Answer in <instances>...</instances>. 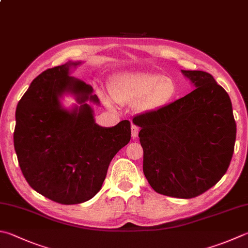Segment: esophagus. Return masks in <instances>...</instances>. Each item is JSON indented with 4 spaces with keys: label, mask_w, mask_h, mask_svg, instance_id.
<instances>
[{
    "label": "esophagus",
    "mask_w": 248,
    "mask_h": 248,
    "mask_svg": "<svg viewBox=\"0 0 248 248\" xmlns=\"http://www.w3.org/2000/svg\"><path fill=\"white\" fill-rule=\"evenodd\" d=\"M138 132H139V127L136 125H132V138L136 139L138 137Z\"/></svg>",
    "instance_id": "1"
}]
</instances>
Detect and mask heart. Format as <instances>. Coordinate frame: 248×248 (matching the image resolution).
<instances>
[{
    "instance_id": "obj_1",
    "label": "heart",
    "mask_w": 248,
    "mask_h": 248,
    "mask_svg": "<svg viewBox=\"0 0 248 248\" xmlns=\"http://www.w3.org/2000/svg\"><path fill=\"white\" fill-rule=\"evenodd\" d=\"M112 97L119 102L132 104L139 100L140 109H154L166 105L176 94L170 78L152 72H123L112 78ZM105 99L109 101L108 97Z\"/></svg>"
}]
</instances>
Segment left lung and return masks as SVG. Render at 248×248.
Segmentation results:
<instances>
[{
    "instance_id": "left-lung-1",
    "label": "left lung",
    "mask_w": 248,
    "mask_h": 248,
    "mask_svg": "<svg viewBox=\"0 0 248 248\" xmlns=\"http://www.w3.org/2000/svg\"><path fill=\"white\" fill-rule=\"evenodd\" d=\"M194 91L160 109L136 115L143 174L155 192L191 199L226 174L236 124L228 93L212 74L181 70Z\"/></svg>"
}]
</instances>
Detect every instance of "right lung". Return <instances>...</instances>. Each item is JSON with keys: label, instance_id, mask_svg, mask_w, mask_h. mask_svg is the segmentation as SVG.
I'll return each mask as SVG.
<instances>
[{"label": "right lung", "instance_id": "right-lung-1", "mask_svg": "<svg viewBox=\"0 0 248 248\" xmlns=\"http://www.w3.org/2000/svg\"><path fill=\"white\" fill-rule=\"evenodd\" d=\"M68 62L45 70L30 84L16 108L14 147L28 184L60 204H78L101 189L112 158L130 140L129 121L102 127L87 101L99 105L93 87L74 77ZM72 94L78 105L64 108Z\"/></svg>", "mask_w": 248, "mask_h": 248}]
</instances>
